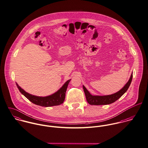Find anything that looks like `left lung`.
<instances>
[{
	"label": "left lung",
	"instance_id": "obj_1",
	"mask_svg": "<svg viewBox=\"0 0 148 148\" xmlns=\"http://www.w3.org/2000/svg\"><path fill=\"white\" fill-rule=\"evenodd\" d=\"M133 77V73H132L131 77L128 82L125 84V85L118 92H116L115 94L108 95H103V96H99V95H91L89 91L87 90V88L83 85V90L86 95V98L87 102L91 105H107L111 104L120 98L128 89L131 83Z\"/></svg>",
	"mask_w": 148,
	"mask_h": 148
}]
</instances>
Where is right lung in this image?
Masks as SVG:
<instances>
[{
	"mask_svg": "<svg viewBox=\"0 0 148 148\" xmlns=\"http://www.w3.org/2000/svg\"><path fill=\"white\" fill-rule=\"evenodd\" d=\"M71 79L67 81L54 94L47 97H38L27 92L16 83L20 92L34 104L42 107H51L62 104L65 100L67 86Z\"/></svg>",
	"mask_w": 148,
	"mask_h": 148,
	"instance_id": "right-lung-1",
	"label": "right lung"
}]
</instances>
